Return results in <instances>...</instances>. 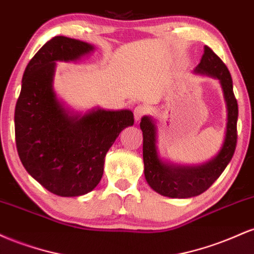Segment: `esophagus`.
Instances as JSON below:
<instances>
[{"instance_id":"34e87169","label":"esophagus","mask_w":254,"mask_h":254,"mask_svg":"<svg viewBox=\"0 0 254 254\" xmlns=\"http://www.w3.org/2000/svg\"><path fill=\"white\" fill-rule=\"evenodd\" d=\"M147 113V107L144 105H137L133 110V116H135V121L138 122L143 116Z\"/></svg>"}]
</instances>
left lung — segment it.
Listing matches in <instances>:
<instances>
[{
    "label": "left lung",
    "mask_w": 254,
    "mask_h": 254,
    "mask_svg": "<svg viewBox=\"0 0 254 254\" xmlns=\"http://www.w3.org/2000/svg\"><path fill=\"white\" fill-rule=\"evenodd\" d=\"M194 71L217 78L223 90L227 105V127L222 148L214 159L199 166H179L165 164L156 149V127L150 117L142 118L139 127L143 132L144 177L147 183L162 196L171 198H190L208 190L222 174L234 155L237 147L238 101L233 92V81L228 68L209 46Z\"/></svg>",
    "instance_id": "1"
}]
</instances>
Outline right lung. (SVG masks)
I'll return each instance as SVG.
<instances>
[{"mask_svg":"<svg viewBox=\"0 0 254 254\" xmlns=\"http://www.w3.org/2000/svg\"><path fill=\"white\" fill-rule=\"evenodd\" d=\"M93 49L57 36L34 55L22 76L14 115L17 154L26 171L57 196L92 191L103 177L111 145L133 124L129 110L97 109L80 117L69 115L58 101L52 87L56 62L76 61Z\"/></svg>","mask_w":254,"mask_h":254,"instance_id":"obj_1","label":"right lung"}]
</instances>
